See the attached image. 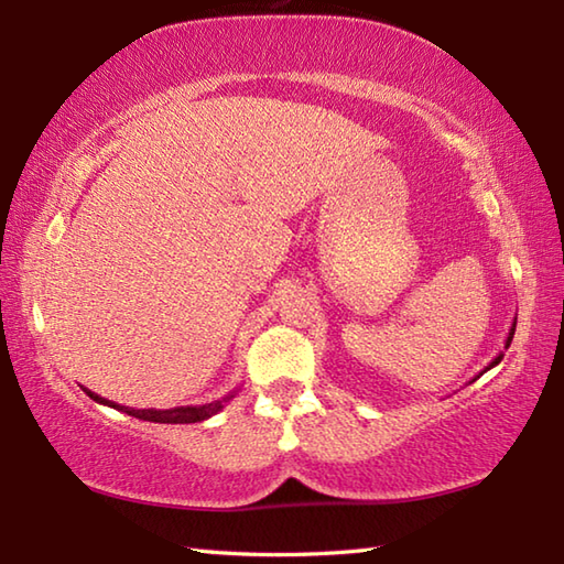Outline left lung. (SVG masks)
<instances>
[{
  "mask_svg": "<svg viewBox=\"0 0 564 564\" xmlns=\"http://www.w3.org/2000/svg\"><path fill=\"white\" fill-rule=\"evenodd\" d=\"M513 332H517V322H513V325H511V329H509V334H507V341H505V349H509V344H511V339H513ZM501 358H505V351H499V354H497V356H495V358H492V364H489V366H487V368H485V370H482V373H487V370H489V368H495V366H497V364H499V361H501ZM482 373H480V376H482ZM480 376H475V378H473V380H477V378H480ZM473 380H470V382H473Z\"/></svg>",
  "mask_w": 564,
  "mask_h": 564,
  "instance_id": "1",
  "label": "left lung"
}]
</instances>
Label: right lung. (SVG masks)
<instances>
[{"instance_id": "1", "label": "right lung", "mask_w": 564, "mask_h": 564, "mask_svg": "<svg viewBox=\"0 0 564 564\" xmlns=\"http://www.w3.org/2000/svg\"><path fill=\"white\" fill-rule=\"evenodd\" d=\"M82 390L87 392L94 402L106 404V406H113V410L126 412L130 416H138V419H142V422H154V424H196V422H206V419H210L213 414H218L223 406L235 398L239 388L232 390V392H227L225 398L213 400L208 404H186V406H172V410H135V406H123V404H116L111 400H106V398H101V394L91 392L87 388H82Z\"/></svg>"}]
</instances>
